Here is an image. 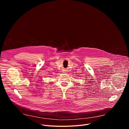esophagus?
<instances>
[{
  "instance_id": "1",
  "label": "esophagus",
  "mask_w": 129,
  "mask_h": 129,
  "mask_svg": "<svg viewBox=\"0 0 129 129\" xmlns=\"http://www.w3.org/2000/svg\"><path fill=\"white\" fill-rule=\"evenodd\" d=\"M64 73H65V72H64Z\"/></svg>"
}]
</instances>
